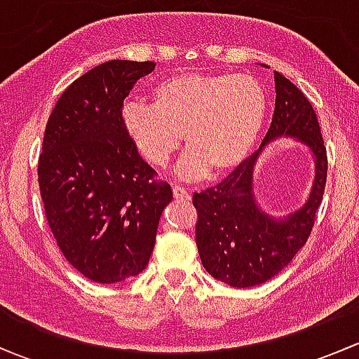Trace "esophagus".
Returning a JSON list of instances; mask_svg holds the SVG:
<instances>
[{"mask_svg": "<svg viewBox=\"0 0 359 359\" xmlns=\"http://www.w3.org/2000/svg\"><path fill=\"white\" fill-rule=\"evenodd\" d=\"M173 196H175L177 200H184V201L191 200L189 191L184 189V187H180V186H173Z\"/></svg>", "mask_w": 359, "mask_h": 359, "instance_id": "esophagus-1", "label": "esophagus"}]
</instances>
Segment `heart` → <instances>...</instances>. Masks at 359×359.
Instances as JSON below:
<instances>
[{
  "mask_svg": "<svg viewBox=\"0 0 359 359\" xmlns=\"http://www.w3.org/2000/svg\"><path fill=\"white\" fill-rule=\"evenodd\" d=\"M153 106L128 102L123 126L149 163L165 166L187 147L177 173L200 179L213 172H231L247 159L267 118V93L247 74H180L159 81L151 92Z\"/></svg>",
  "mask_w": 359,
  "mask_h": 359,
  "instance_id": "obj_1",
  "label": "heart"
}]
</instances>
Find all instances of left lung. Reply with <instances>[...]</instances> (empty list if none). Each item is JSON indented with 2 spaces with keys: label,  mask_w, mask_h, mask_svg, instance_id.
I'll list each match as a JSON object with an SVG mask.
<instances>
[{
  "label": "left lung",
  "mask_w": 359,
  "mask_h": 359,
  "mask_svg": "<svg viewBox=\"0 0 359 359\" xmlns=\"http://www.w3.org/2000/svg\"><path fill=\"white\" fill-rule=\"evenodd\" d=\"M274 116L259 151L222 182L193 196L203 267L215 280L234 288L266 283L292 262L313 231L327 184V147L316 112L306 95L278 71H274ZM278 138H292L306 145L315 161L310 196L300 209L285 216L262 210L252 189L256 161L265 146Z\"/></svg>",
  "instance_id": "obj_1"
}]
</instances>
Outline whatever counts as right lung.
<instances>
[{
	"label": "right lung",
	"mask_w": 359,
	"mask_h": 359,
	"mask_svg": "<svg viewBox=\"0 0 359 359\" xmlns=\"http://www.w3.org/2000/svg\"><path fill=\"white\" fill-rule=\"evenodd\" d=\"M154 62L109 60L79 76L48 118L38 180L46 220L76 271L111 285L146 269L172 187L123 126V100Z\"/></svg>",
	"instance_id": "1"
}]
</instances>
